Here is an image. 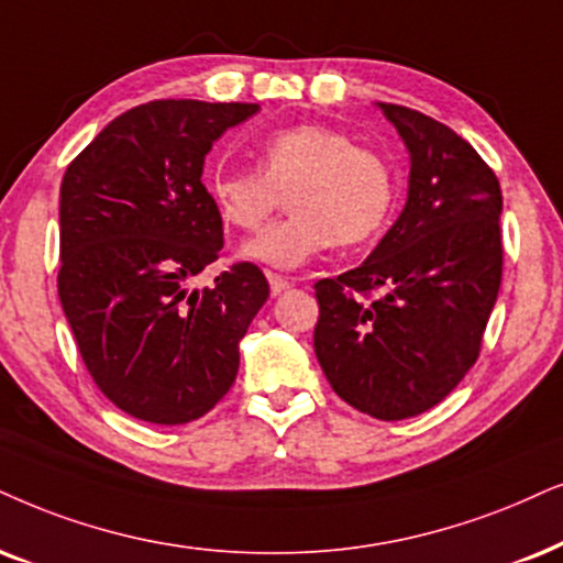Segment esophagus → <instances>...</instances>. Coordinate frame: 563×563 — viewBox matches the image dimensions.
<instances>
[{
    "instance_id": "esophagus-1",
    "label": "esophagus",
    "mask_w": 563,
    "mask_h": 563,
    "mask_svg": "<svg viewBox=\"0 0 563 563\" xmlns=\"http://www.w3.org/2000/svg\"><path fill=\"white\" fill-rule=\"evenodd\" d=\"M267 280H269V294H273V296H280L283 290H288L290 286H294V283H290L288 277H283V275H277V273H267Z\"/></svg>"
}]
</instances>
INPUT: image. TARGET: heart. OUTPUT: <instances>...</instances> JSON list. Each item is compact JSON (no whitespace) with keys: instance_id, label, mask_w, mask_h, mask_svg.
<instances>
[{"instance_id":"heart-1","label":"heart","mask_w":563,"mask_h":563,"mask_svg":"<svg viewBox=\"0 0 563 563\" xmlns=\"http://www.w3.org/2000/svg\"><path fill=\"white\" fill-rule=\"evenodd\" d=\"M208 189L218 218L236 231H257L286 195L290 216L241 252L262 265L296 269L332 241L358 246L379 236L395 210L397 176L384 155L355 145L347 132L296 124L262 142L260 170H218Z\"/></svg>"}]
</instances>
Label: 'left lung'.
<instances>
[{
	"instance_id": "1",
	"label": "left lung",
	"mask_w": 563,
	"mask_h": 563,
	"mask_svg": "<svg viewBox=\"0 0 563 563\" xmlns=\"http://www.w3.org/2000/svg\"><path fill=\"white\" fill-rule=\"evenodd\" d=\"M379 109L410 151L408 202L364 265L314 286V351L347 405L402 421L478 361L501 286V187L450 126L408 106Z\"/></svg>"
}]
</instances>
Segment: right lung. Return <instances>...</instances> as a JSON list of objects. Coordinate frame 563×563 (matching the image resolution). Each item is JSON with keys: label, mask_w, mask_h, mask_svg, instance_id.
Instances as JSON below:
<instances>
[{"label": "right lung", "mask_w": 563, "mask_h": 563, "mask_svg": "<svg viewBox=\"0 0 563 563\" xmlns=\"http://www.w3.org/2000/svg\"><path fill=\"white\" fill-rule=\"evenodd\" d=\"M257 109L187 98L134 106L64 170L62 309L92 382L140 421L181 426L216 408L236 379L239 340L269 296L254 262L189 290L223 252L205 155Z\"/></svg>", "instance_id": "obj_1"}]
</instances>
